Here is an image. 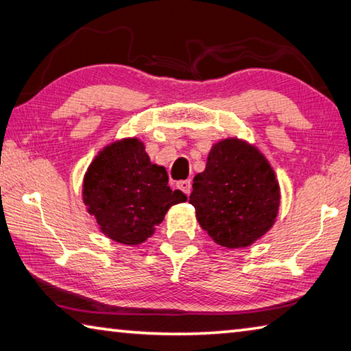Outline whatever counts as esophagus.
<instances>
[{"label": "esophagus", "mask_w": 351, "mask_h": 351, "mask_svg": "<svg viewBox=\"0 0 351 351\" xmlns=\"http://www.w3.org/2000/svg\"><path fill=\"white\" fill-rule=\"evenodd\" d=\"M176 187L180 189L182 193H186L187 197L190 195V192H192V182H190V181H180L176 184Z\"/></svg>", "instance_id": "1"}]
</instances>
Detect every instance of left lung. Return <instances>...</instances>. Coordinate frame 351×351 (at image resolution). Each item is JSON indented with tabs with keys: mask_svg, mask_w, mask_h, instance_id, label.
Masks as SVG:
<instances>
[{
	"mask_svg": "<svg viewBox=\"0 0 351 351\" xmlns=\"http://www.w3.org/2000/svg\"><path fill=\"white\" fill-rule=\"evenodd\" d=\"M189 203L217 245L247 247L274 226L280 186L257 147L245 139L226 138L212 145L204 171L195 175Z\"/></svg>",
	"mask_w": 351,
	"mask_h": 351,
	"instance_id": "left-lung-1",
	"label": "left lung"
}]
</instances>
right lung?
Masks as SVG:
<instances>
[{
	"label": "right lung",
	"instance_id": "1",
	"mask_svg": "<svg viewBox=\"0 0 351 351\" xmlns=\"http://www.w3.org/2000/svg\"><path fill=\"white\" fill-rule=\"evenodd\" d=\"M82 199L110 240L138 246L152 237L171 206L184 203L181 190H171L167 171L153 164L139 138L105 145L83 176Z\"/></svg>",
	"mask_w": 351,
	"mask_h": 351
}]
</instances>
